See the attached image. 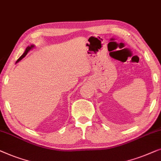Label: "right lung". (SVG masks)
<instances>
[{
    "instance_id": "obj_1",
    "label": "right lung",
    "mask_w": 161,
    "mask_h": 161,
    "mask_svg": "<svg viewBox=\"0 0 161 161\" xmlns=\"http://www.w3.org/2000/svg\"><path fill=\"white\" fill-rule=\"evenodd\" d=\"M33 45H31V47H27V48H26V49H25V53H23V54H22V55L21 56V57H20L19 59H18V60H17V62H19V61L20 60H22V58H23L24 57H25V56L26 55H27V54H28V52L29 51H30V49H32L33 48Z\"/></svg>"
}]
</instances>
